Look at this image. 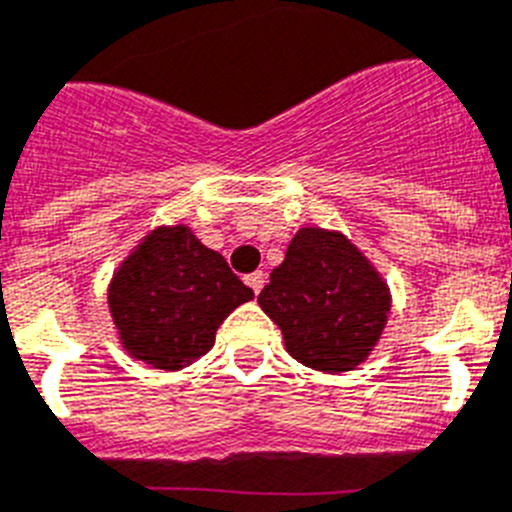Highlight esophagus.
Instances as JSON below:
<instances>
[{"label":"esophagus","instance_id":"obj_1","mask_svg":"<svg viewBox=\"0 0 512 512\" xmlns=\"http://www.w3.org/2000/svg\"><path fill=\"white\" fill-rule=\"evenodd\" d=\"M244 283H247L257 296V293L262 291V286H265V273H262V270H255V273H250L247 278H244Z\"/></svg>","mask_w":512,"mask_h":512}]
</instances>
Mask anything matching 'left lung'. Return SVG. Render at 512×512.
Instances as JSON below:
<instances>
[{"mask_svg": "<svg viewBox=\"0 0 512 512\" xmlns=\"http://www.w3.org/2000/svg\"><path fill=\"white\" fill-rule=\"evenodd\" d=\"M257 304L281 327L296 361L324 373H345L376 348L391 296L379 270L345 234L304 226Z\"/></svg>", "mask_w": 512, "mask_h": 512, "instance_id": "left-lung-1", "label": "left lung"}]
</instances>
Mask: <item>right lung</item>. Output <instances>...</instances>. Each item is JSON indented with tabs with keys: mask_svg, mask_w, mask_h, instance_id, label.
Returning a JSON list of instances; mask_svg holds the SVG:
<instances>
[{
	"mask_svg": "<svg viewBox=\"0 0 512 512\" xmlns=\"http://www.w3.org/2000/svg\"><path fill=\"white\" fill-rule=\"evenodd\" d=\"M255 293L190 226H157L113 273L110 317L131 358L180 371L213 348L219 324Z\"/></svg>",
	"mask_w": 512,
	"mask_h": 512,
	"instance_id": "add662e5",
	"label": "right lung"
}]
</instances>
